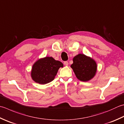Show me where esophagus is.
<instances>
[{
  "mask_svg": "<svg viewBox=\"0 0 124 124\" xmlns=\"http://www.w3.org/2000/svg\"><path fill=\"white\" fill-rule=\"evenodd\" d=\"M64 64L65 65H68V61H64Z\"/></svg>",
  "mask_w": 124,
  "mask_h": 124,
  "instance_id": "obj_1",
  "label": "esophagus"
}]
</instances>
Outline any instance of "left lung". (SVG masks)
Wrapping results in <instances>:
<instances>
[{"label": "left lung", "instance_id": "8db88e82", "mask_svg": "<svg viewBox=\"0 0 124 124\" xmlns=\"http://www.w3.org/2000/svg\"><path fill=\"white\" fill-rule=\"evenodd\" d=\"M77 78L85 82L93 78L97 70V64L94 61L84 54H78L73 59L71 65Z\"/></svg>", "mask_w": 124, "mask_h": 124}]
</instances>
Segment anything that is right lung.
<instances>
[{
  "label": "right lung",
  "instance_id": "right-lung-1",
  "mask_svg": "<svg viewBox=\"0 0 124 124\" xmlns=\"http://www.w3.org/2000/svg\"><path fill=\"white\" fill-rule=\"evenodd\" d=\"M63 64L52 57H46L39 60L33 65L31 76L36 83L45 84L54 80L58 70Z\"/></svg>",
  "mask_w": 124,
  "mask_h": 124
}]
</instances>
